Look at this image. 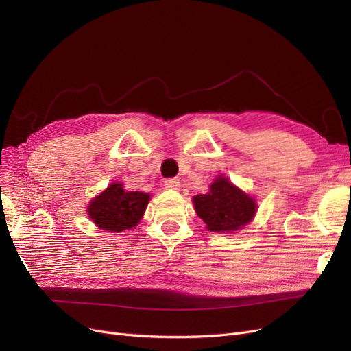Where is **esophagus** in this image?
I'll return each mask as SVG.
<instances>
[{"label":"esophagus","mask_w":351,"mask_h":351,"mask_svg":"<svg viewBox=\"0 0 351 351\" xmlns=\"http://www.w3.org/2000/svg\"><path fill=\"white\" fill-rule=\"evenodd\" d=\"M164 186L168 190H180V187H182V183H180V180H177V178H168Z\"/></svg>","instance_id":"esophagus-1"}]
</instances>
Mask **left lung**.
Returning <instances> with one entry per match:
<instances>
[{
	"label": "left lung",
	"mask_w": 351,
	"mask_h": 351,
	"mask_svg": "<svg viewBox=\"0 0 351 351\" xmlns=\"http://www.w3.org/2000/svg\"><path fill=\"white\" fill-rule=\"evenodd\" d=\"M193 208L209 231L221 234L243 230L258 212L256 199L222 174L209 184L208 193L193 196Z\"/></svg>",
	"instance_id": "8db88e82"
}]
</instances>
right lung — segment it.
Segmentation results:
<instances>
[{
	"label": "right lung",
	"instance_id": "add662e5",
	"mask_svg": "<svg viewBox=\"0 0 351 351\" xmlns=\"http://www.w3.org/2000/svg\"><path fill=\"white\" fill-rule=\"evenodd\" d=\"M149 200L151 193L129 192L123 183L114 182L89 202L86 212L99 230L123 232L139 224Z\"/></svg>",
	"mask_w": 351,
	"mask_h": 351
}]
</instances>
